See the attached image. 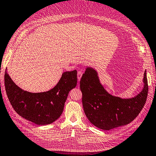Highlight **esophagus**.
<instances>
[{"mask_svg": "<svg viewBox=\"0 0 156 156\" xmlns=\"http://www.w3.org/2000/svg\"><path fill=\"white\" fill-rule=\"evenodd\" d=\"M82 75H83V72L81 71H79L77 72V79H78V81H80V79L82 77Z\"/></svg>", "mask_w": 156, "mask_h": 156, "instance_id": "esophagus-1", "label": "esophagus"}]
</instances>
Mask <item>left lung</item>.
<instances>
[{"label":"left lung","instance_id":"1","mask_svg":"<svg viewBox=\"0 0 156 156\" xmlns=\"http://www.w3.org/2000/svg\"><path fill=\"white\" fill-rule=\"evenodd\" d=\"M142 90L134 97L122 98L108 93L100 82L96 69L87 67L80 81L83 110L96 127L109 130L124 126L138 116L146 103L148 93L146 71Z\"/></svg>","mask_w":156,"mask_h":156}]
</instances>
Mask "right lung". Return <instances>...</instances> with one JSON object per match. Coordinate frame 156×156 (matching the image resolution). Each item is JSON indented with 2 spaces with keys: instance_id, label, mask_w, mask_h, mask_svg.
<instances>
[{
  "instance_id": "add662e5",
  "label": "right lung",
  "mask_w": 156,
  "mask_h": 156,
  "mask_svg": "<svg viewBox=\"0 0 156 156\" xmlns=\"http://www.w3.org/2000/svg\"><path fill=\"white\" fill-rule=\"evenodd\" d=\"M77 71L63 72L54 88L46 92L33 93L24 90L5 74L7 96L14 111L20 116L40 126L51 124L63 111L69 91L77 86Z\"/></svg>"
}]
</instances>
